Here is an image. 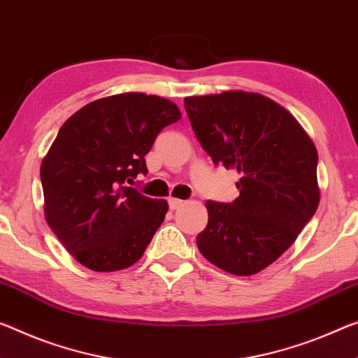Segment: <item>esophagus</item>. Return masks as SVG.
I'll list each match as a JSON object with an SVG mask.
<instances>
[{
    "mask_svg": "<svg viewBox=\"0 0 358 358\" xmlns=\"http://www.w3.org/2000/svg\"><path fill=\"white\" fill-rule=\"evenodd\" d=\"M181 206H183V201L175 199V197H170V199H169V208H170V210H177V208H180Z\"/></svg>",
    "mask_w": 358,
    "mask_h": 358,
    "instance_id": "obj_1",
    "label": "esophagus"
}]
</instances>
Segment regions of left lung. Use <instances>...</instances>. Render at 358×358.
<instances>
[{"label":"left lung","mask_w":358,"mask_h":358,"mask_svg":"<svg viewBox=\"0 0 358 358\" xmlns=\"http://www.w3.org/2000/svg\"><path fill=\"white\" fill-rule=\"evenodd\" d=\"M185 108L215 166L241 173L236 201H207L208 223L197 247L220 269L257 274L296 241L319 207L315 146L296 119L264 95L228 90L186 97Z\"/></svg>","instance_id":"left-lung-1"}]
</instances>
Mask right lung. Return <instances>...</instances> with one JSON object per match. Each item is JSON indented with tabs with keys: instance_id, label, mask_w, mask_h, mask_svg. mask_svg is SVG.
<instances>
[{
	"instance_id": "right-lung-1",
	"label": "right lung",
	"mask_w": 358,
	"mask_h": 358,
	"mask_svg": "<svg viewBox=\"0 0 358 358\" xmlns=\"http://www.w3.org/2000/svg\"><path fill=\"white\" fill-rule=\"evenodd\" d=\"M177 105L127 92L95 100L60 127L41 164L48 224L83 266L111 272L143 257L169 206L132 188Z\"/></svg>"
}]
</instances>
